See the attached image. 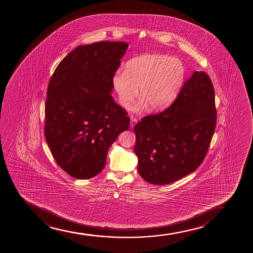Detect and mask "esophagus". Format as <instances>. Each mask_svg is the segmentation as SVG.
<instances>
[{"instance_id":"obj_1","label":"esophagus","mask_w":253,"mask_h":253,"mask_svg":"<svg viewBox=\"0 0 253 253\" xmlns=\"http://www.w3.org/2000/svg\"><path fill=\"white\" fill-rule=\"evenodd\" d=\"M137 123V118H135L133 116H131V122H130V126L131 128L134 127L135 125Z\"/></svg>"}]
</instances>
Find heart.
Instances as JSON below:
<instances>
[{
	"mask_svg": "<svg viewBox=\"0 0 253 253\" xmlns=\"http://www.w3.org/2000/svg\"><path fill=\"white\" fill-rule=\"evenodd\" d=\"M183 65L172 56L161 54L143 55L128 61L126 68L116 70L111 82L120 104L130 106L140 99L134 111L150 106L152 111H160L171 105L183 85Z\"/></svg>",
	"mask_w": 253,
	"mask_h": 253,
	"instance_id": "heart-1",
	"label": "heart"
}]
</instances>
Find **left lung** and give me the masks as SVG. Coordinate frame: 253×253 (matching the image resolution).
Segmentation results:
<instances>
[{"mask_svg":"<svg viewBox=\"0 0 253 253\" xmlns=\"http://www.w3.org/2000/svg\"><path fill=\"white\" fill-rule=\"evenodd\" d=\"M216 121L212 82L206 73L195 72L168 109L134 126L141 177L167 185L195 171L205 159Z\"/></svg>","mask_w":253,"mask_h":253,"instance_id":"8db88e82","label":"left lung"}]
</instances>
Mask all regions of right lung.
Returning <instances> with one entry per match:
<instances>
[{
  "label": "right lung",
  "instance_id": "add662e5",
  "mask_svg": "<svg viewBox=\"0 0 253 253\" xmlns=\"http://www.w3.org/2000/svg\"><path fill=\"white\" fill-rule=\"evenodd\" d=\"M127 48L120 41L79 45L50 78L44 136L55 162L72 177L99 174L111 144L129 128L126 111L111 94L112 76Z\"/></svg>",
  "mask_w": 253,
  "mask_h": 253
}]
</instances>
